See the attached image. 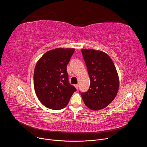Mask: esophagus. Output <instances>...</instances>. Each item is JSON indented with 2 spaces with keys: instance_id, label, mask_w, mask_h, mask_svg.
Here are the masks:
<instances>
[{
  "instance_id": "34e87169",
  "label": "esophagus",
  "mask_w": 147,
  "mask_h": 147,
  "mask_svg": "<svg viewBox=\"0 0 147 147\" xmlns=\"http://www.w3.org/2000/svg\"><path fill=\"white\" fill-rule=\"evenodd\" d=\"M74 86L76 88V89L78 90V84H76V85H74Z\"/></svg>"
}]
</instances>
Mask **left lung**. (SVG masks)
Segmentation results:
<instances>
[{"mask_svg": "<svg viewBox=\"0 0 147 147\" xmlns=\"http://www.w3.org/2000/svg\"><path fill=\"white\" fill-rule=\"evenodd\" d=\"M89 77L90 87L81 93L86 105L93 111L106 108L115 98L119 87V78L115 66L106 53L94 49H82Z\"/></svg>", "mask_w": 147, "mask_h": 147, "instance_id": "left-lung-1", "label": "left lung"}]
</instances>
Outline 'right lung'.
I'll return each instance as SVG.
<instances>
[{"mask_svg":"<svg viewBox=\"0 0 147 147\" xmlns=\"http://www.w3.org/2000/svg\"><path fill=\"white\" fill-rule=\"evenodd\" d=\"M73 48H56L47 52L37 61L34 73L36 95L45 107L59 110L65 108L76 88L69 82L67 65Z\"/></svg>","mask_w":147,"mask_h":147,"instance_id":"right-lung-1","label":"right lung"}]
</instances>
